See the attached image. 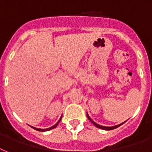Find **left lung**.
<instances>
[{"mask_svg":"<svg viewBox=\"0 0 152 152\" xmlns=\"http://www.w3.org/2000/svg\"><path fill=\"white\" fill-rule=\"evenodd\" d=\"M87 116H88V118L89 119V120L91 121V122L92 123L93 125H95V127L99 128V129H104V130H112V129H117L118 127H119V126H121V125H123L124 123L125 122H123L121 123V124H120V125H115V126H112V127H106V126H102V125H98V124H96V123L94 121H92V119L89 117V115H88V113H87Z\"/></svg>","mask_w":152,"mask_h":152,"instance_id":"8db88e82","label":"left lung"}]
</instances>
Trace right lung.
Segmentation results:
<instances>
[{"label":"right lung","instance_id":"add662e5","mask_svg":"<svg viewBox=\"0 0 152 152\" xmlns=\"http://www.w3.org/2000/svg\"><path fill=\"white\" fill-rule=\"evenodd\" d=\"M61 118H62V117H61V118H60V119H59V121H57V122L56 123V124H55V125H53V126H52V127H50V128H48V129H38V128L32 127V126H31V127L33 128V129H34L37 130V131H40V132H45V131H50V130L53 129H54V128L57 127V125H58V124H59L60 121L61 120Z\"/></svg>","mask_w":152,"mask_h":152}]
</instances>
